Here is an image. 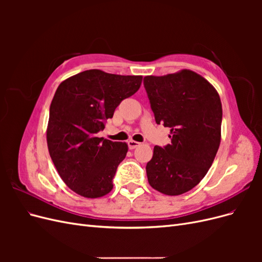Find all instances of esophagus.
I'll return each instance as SVG.
<instances>
[{
  "label": "esophagus",
  "instance_id": "1",
  "mask_svg": "<svg viewBox=\"0 0 262 262\" xmlns=\"http://www.w3.org/2000/svg\"><path fill=\"white\" fill-rule=\"evenodd\" d=\"M128 145H129V148H130V149H134V148L138 147V146L140 145V143H139V142H137V141L130 140V141L128 142Z\"/></svg>",
  "mask_w": 262,
  "mask_h": 262
}]
</instances>
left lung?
<instances>
[{
    "label": "left lung",
    "mask_w": 262,
    "mask_h": 262,
    "mask_svg": "<svg viewBox=\"0 0 262 262\" xmlns=\"http://www.w3.org/2000/svg\"><path fill=\"white\" fill-rule=\"evenodd\" d=\"M144 87L156 123L170 128L171 138L164 148L154 146L146 164L148 184L166 195L188 192L207 175L220 147V95L191 70L147 75Z\"/></svg>",
    "instance_id": "left-lung-1"
}]
</instances>
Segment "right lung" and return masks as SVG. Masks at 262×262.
Wrapping results in <instances>:
<instances>
[{"instance_id": "add662e5", "label": "right lung", "mask_w": 262, "mask_h": 262, "mask_svg": "<svg viewBox=\"0 0 262 262\" xmlns=\"http://www.w3.org/2000/svg\"><path fill=\"white\" fill-rule=\"evenodd\" d=\"M142 78L87 70L67 78L55 91L47 144L61 179L75 193L96 199L113 190L128 144L98 138L97 133L118 105L139 91Z\"/></svg>"}]
</instances>
